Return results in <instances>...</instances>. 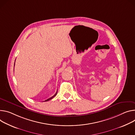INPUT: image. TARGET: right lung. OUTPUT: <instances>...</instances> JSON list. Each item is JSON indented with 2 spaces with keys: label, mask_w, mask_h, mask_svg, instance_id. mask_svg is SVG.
Masks as SVG:
<instances>
[{
  "label": "right lung",
  "mask_w": 135,
  "mask_h": 135,
  "mask_svg": "<svg viewBox=\"0 0 135 135\" xmlns=\"http://www.w3.org/2000/svg\"><path fill=\"white\" fill-rule=\"evenodd\" d=\"M57 91H56V93H55V94H54V95H53V96H52V97H50V98H49V99H47V100H45V101H43V102H44V101H45V102H47V101H50V100H52V99H53V97H55V96H56V94H57Z\"/></svg>",
  "instance_id": "right-lung-1"
}]
</instances>
